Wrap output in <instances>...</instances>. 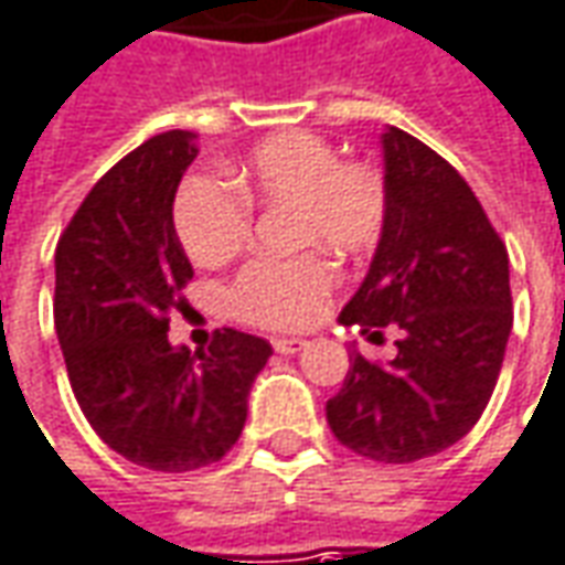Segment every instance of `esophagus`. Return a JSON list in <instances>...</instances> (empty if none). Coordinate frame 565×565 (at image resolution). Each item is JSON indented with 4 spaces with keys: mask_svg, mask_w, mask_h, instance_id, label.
Returning a JSON list of instances; mask_svg holds the SVG:
<instances>
[{
    "mask_svg": "<svg viewBox=\"0 0 565 565\" xmlns=\"http://www.w3.org/2000/svg\"><path fill=\"white\" fill-rule=\"evenodd\" d=\"M271 347L278 355H297L306 349V340H299V337H278V340H271Z\"/></svg>",
    "mask_w": 565,
    "mask_h": 565,
    "instance_id": "34e87169",
    "label": "esophagus"
}]
</instances>
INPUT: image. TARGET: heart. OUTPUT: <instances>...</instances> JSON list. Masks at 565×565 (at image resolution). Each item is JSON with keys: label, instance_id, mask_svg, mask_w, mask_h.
Wrapping results in <instances>:
<instances>
[{"label": "heart", "instance_id": "1", "mask_svg": "<svg viewBox=\"0 0 565 565\" xmlns=\"http://www.w3.org/2000/svg\"><path fill=\"white\" fill-rule=\"evenodd\" d=\"M228 182L194 172L175 203V234L198 266H225L241 253L253 228L250 203L290 206L294 244L324 247L337 256L374 250L390 218V191L377 167L337 160V151L312 132H281L256 145ZM331 263L318 253L297 259H259L232 284V309L263 328H306L333 294Z\"/></svg>", "mask_w": 565, "mask_h": 565}]
</instances>
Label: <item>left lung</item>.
I'll use <instances>...</instances> for the list:
<instances>
[{
	"label": "left lung",
	"mask_w": 565,
	"mask_h": 565,
	"mask_svg": "<svg viewBox=\"0 0 565 565\" xmlns=\"http://www.w3.org/2000/svg\"><path fill=\"white\" fill-rule=\"evenodd\" d=\"M390 218L362 287L340 312L367 340L398 331L393 362L349 349L328 402L340 445L380 463L433 458L492 398L513 328L510 259L473 188L408 132H383Z\"/></svg>",
	"instance_id": "8db88e82"
}]
</instances>
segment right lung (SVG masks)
<instances>
[{
	"label": "right lung",
	"instance_id": "1",
	"mask_svg": "<svg viewBox=\"0 0 565 565\" xmlns=\"http://www.w3.org/2000/svg\"><path fill=\"white\" fill-rule=\"evenodd\" d=\"M194 157V132L148 138L95 182L55 250V331L73 395L117 455L160 473L225 458L271 355L263 337L234 328L198 352L167 337L194 275L172 225Z\"/></svg>",
	"mask_w": 565,
	"mask_h": 565
}]
</instances>
